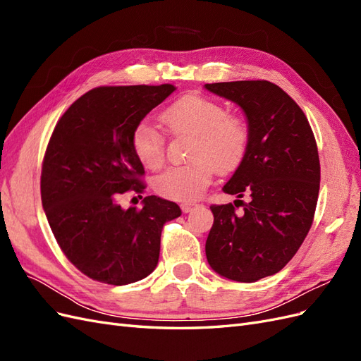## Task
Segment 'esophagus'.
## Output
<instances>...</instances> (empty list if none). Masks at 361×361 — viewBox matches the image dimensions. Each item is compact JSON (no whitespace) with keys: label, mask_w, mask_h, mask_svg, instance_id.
<instances>
[{"label":"esophagus","mask_w":361,"mask_h":361,"mask_svg":"<svg viewBox=\"0 0 361 361\" xmlns=\"http://www.w3.org/2000/svg\"><path fill=\"white\" fill-rule=\"evenodd\" d=\"M180 207H182V211H183L185 214H188V212H191V211L194 209L195 206H194V204H191V203H183Z\"/></svg>","instance_id":"1"}]
</instances>
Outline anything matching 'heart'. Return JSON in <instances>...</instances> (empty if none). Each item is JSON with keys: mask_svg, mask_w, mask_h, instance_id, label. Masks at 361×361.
I'll list each match as a JSON object with an SVG mask.
<instances>
[{"mask_svg": "<svg viewBox=\"0 0 361 361\" xmlns=\"http://www.w3.org/2000/svg\"><path fill=\"white\" fill-rule=\"evenodd\" d=\"M173 133L191 135L188 164L167 169L155 179V190L170 200L194 202L209 185L214 170L228 173L245 158L250 126L245 118L228 114L220 102L188 94L161 114ZM135 155L147 169H158L166 158L159 129L150 122L137 125L133 134Z\"/></svg>", "mask_w": 361, "mask_h": 361, "instance_id": "b5f03b06", "label": "heart"}]
</instances>
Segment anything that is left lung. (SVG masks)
<instances>
[{"label":"left lung","instance_id":"left-lung-1","mask_svg":"<svg viewBox=\"0 0 361 361\" xmlns=\"http://www.w3.org/2000/svg\"><path fill=\"white\" fill-rule=\"evenodd\" d=\"M243 108L250 146L223 191L250 203L212 204L206 239L211 268L228 280L253 283L285 268L307 236L318 203L321 167L309 120L269 81L204 84ZM245 206L234 211L237 203Z\"/></svg>","mask_w":361,"mask_h":361}]
</instances>
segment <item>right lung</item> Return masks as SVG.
I'll list each match as a JSON object with an SVG mask.
<instances>
[{
    "label": "right lung",
    "mask_w": 361,
    "mask_h": 361,
    "mask_svg": "<svg viewBox=\"0 0 361 361\" xmlns=\"http://www.w3.org/2000/svg\"><path fill=\"white\" fill-rule=\"evenodd\" d=\"M176 90L171 84L97 87L76 99L51 135L42 166V206L61 251L82 274L122 286L158 265L161 232L180 207L141 192L143 164L133 147L137 125Z\"/></svg>",
    "instance_id": "obj_1"
}]
</instances>
